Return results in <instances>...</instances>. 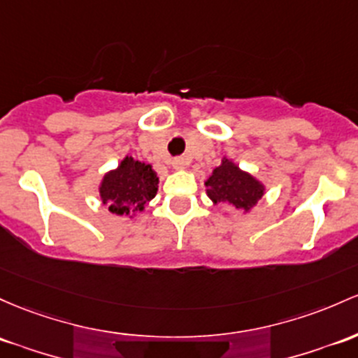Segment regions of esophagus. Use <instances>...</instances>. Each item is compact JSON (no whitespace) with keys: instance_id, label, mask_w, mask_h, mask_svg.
I'll use <instances>...</instances> for the list:
<instances>
[{"instance_id":"34e87169","label":"esophagus","mask_w":358,"mask_h":358,"mask_svg":"<svg viewBox=\"0 0 358 358\" xmlns=\"http://www.w3.org/2000/svg\"><path fill=\"white\" fill-rule=\"evenodd\" d=\"M187 166V159L185 158H175L173 159V168L176 170H182V168Z\"/></svg>"}]
</instances>
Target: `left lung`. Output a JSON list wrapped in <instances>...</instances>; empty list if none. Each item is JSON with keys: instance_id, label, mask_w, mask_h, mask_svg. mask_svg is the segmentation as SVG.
<instances>
[{"instance_id": "left-lung-1", "label": "left lung", "mask_w": 358, "mask_h": 358, "mask_svg": "<svg viewBox=\"0 0 358 358\" xmlns=\"http://www.w3.org/2000/svg\"><path fill=\"white\" fill-rule=\"evenodd\" d=\"M206 187L214 203H231L238 210H250L263 195L262 183L227 159L212 171Z\"/></svg>"}]
</instances>
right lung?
Wrapping results in <instances>:
<instances>
[{"instance_id":"1","label":"right lung","mask_w":358,"mask_h":358,"mask_svg":"<svg viewBox=\"0 0 358 358\" xmlns=\"http://www.w3.org/2000/svg\"><path fill=\"white\" fill-rule=\"evenodd\" d=\"M158 192V176L146 163L125 158L117 170L105 175L100 195L108 210L117 215H131L143 210Z\"/></svg>"}]
</instances>
